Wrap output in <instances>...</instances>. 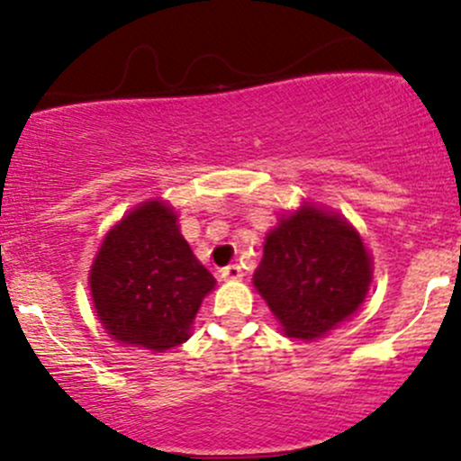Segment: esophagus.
<instances>
[{"instance_id":"1","label":"esophagus","mask_w":461,"mask_h":461,"mask_svg":"<svg viewBox=\"0 0 461 461\" xmlns=\"http://www.w3.org/2000/svg\"><path fill=\"white\" fill-rule=\"evenodd\" d=\"M218 276H221V279H225V281H236V279H240V276H243V270H240L239 263H231V266L222 267V270L218 272Z\"/></svg>"}]
</instances>
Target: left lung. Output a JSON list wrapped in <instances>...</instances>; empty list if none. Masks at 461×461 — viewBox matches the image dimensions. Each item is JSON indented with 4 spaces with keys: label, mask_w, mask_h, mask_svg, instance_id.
I'll return each instance as SVG.
<instances>
[{
    "label": "left lung",
    "mask_w": 461,
    "mask_h": 461,
    "mask_svg": "<svg viewBox=\"0 0 461 461\" xmlns=\"http://www.w3.org/2000/svg\"><path fill=\"white\" fill-rule=\"evenodd\" d=\"M372 258L358 231L335 213L303 207L267 234L254 285L290 338L329 333L358 311Z\"/></svg>",
    "instance_id": "left-lung-1"
}]
</instances>
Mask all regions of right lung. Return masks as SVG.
Returning a JSON list of instances; mask_svg holds the SVG:
<instances>
[{"mask_svg": "<svg viewBox=\"0 0 461 461\" xmlns=\"http://www.w3.org/2000/svg\"><path fill=\"white\" fill-rule=\"evenodd\" d=\"M213 276L159 200L128 213L103 240L92 272L94 306L107 333L123 344L167 351L189 338V326Z\"/></svg>", "mask_w": 461, "mask_h": 461, "instance_id": "obj_1", "label": "right lung"}]
</instances>
